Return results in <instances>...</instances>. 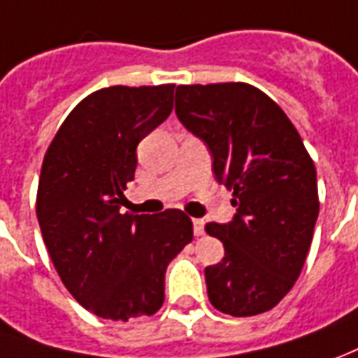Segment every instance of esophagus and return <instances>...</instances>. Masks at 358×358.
<instances>
[{
    "label": "esophagus",
    "mask_w": 358,
    "mask_h": 358,
    "mask_svg": "<svg viewBox=\"0 0 358 358\" xmlns=\"http://www.w3.org/2000/svg\"><path fill=\"white\" fill-rule=\"evenodd\" d=\"M203 232H205L203 219H194V234H196V236H201Z\"/></svg>",
    "instance_id": "esophagus-1"
}]
</instances>
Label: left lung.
<instances>
[{"label":"left lung","mask_w":358,"mask_h":358,"mask_svg":"<svg viewBox=\"0 0 358 358\" xmlns=\"http://www.w3.org/2000/svg\"><path fill=\"white\" fill-rule=\"evenodd\" d=\"M176 116L213 157L236 213L205 231L224 257L205 267L215 308L236 318L271 310L291 291L318 219L316 169L283 110L246 83L180 85Z\"/></svg>","instance_id":"left-lung-1"}]
</instances>
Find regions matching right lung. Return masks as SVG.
<instances>
[{
	"label": "right lung",
	"instance_id": "obj_1",
	"mask_svg": "<svg viewBox=\"0 0 358 358\" xmlns=\"http://www.w3.org/2000/svg\"><path fill=\"white\" fill-rule=\"evenodd\" d=\"M174 85L108 87L79 102L50 143L36 217L52 264L81 306L106 320L151 316L164 273L194 238L180 209L122 215L139 141L172 112Z\"/></svg>",
	"mask_w": 358,
	"mask_h": 358
}]
</instances>
